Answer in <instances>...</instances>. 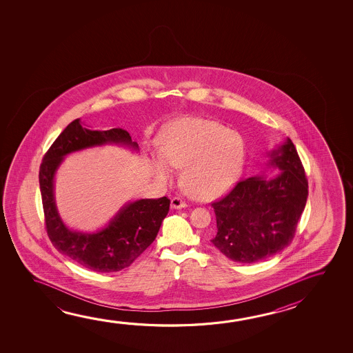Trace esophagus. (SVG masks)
<instances>
[{"label":"esophagus","mask_w":353,"mask_h":353,"mask_svg":"<svg viewBox=\"0 0 353 353\" xmlns=\"http://www.w3.org/2000/svg\"><path fill=\"white\" fill-rule=\"evenodd\" d=\"M187 207V203L183 202L179 196H174L171 199V208L172 209H182Z\"/></svg>","instance_id":"esophagus-1"}]
</instances>
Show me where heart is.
<instances>
[{"label":"heart","instance_id":"obj_1","mask_svg":"<svg viewBox=\"0 0 353 353\" xmlns=\"http://www.w3.org/2000/svg\"><path fill=\"white\" fill-rule=\"evenodd\" d=\"M159 146L160 155L151 160L154 174L166 181L172 176L171 166L183 168L182 185L198 199L223 196L235 185L243 170L241 137L218 121L182 118L162 132Z\"/></svg>","mask_w":353,"mask_h":353}]
</instances>
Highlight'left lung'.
Segmentation results:
<instances>
[{
    "label": "left lung",
    "mask_w": 353,
    "mask_h": 353,
    "mask_svg": "<svg viewBox=\"0 0 353 353\" xmlns=\"http://www.w3.org/2000/svg\"><path fill=\"white\" fill-rule=\"evenodd\" d=\"M268 168L279 174L243 179L214 202L216 235L210 241L228 259L252 263L281 252L292 243L305 208L307 181L292 140L272 150Z\"/></svg>",
    "instance_id": "8db88e82"
}]
</instances>
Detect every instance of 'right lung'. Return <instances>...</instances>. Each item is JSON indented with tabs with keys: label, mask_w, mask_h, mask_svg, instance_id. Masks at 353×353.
Here are the masks:
<instances>
[{
	"label": "right lung",
	"mask_w": 353,
	"mask_h": 353,
	"mask_svg": "<svg viewBox=\"0 0 353 353\" xmlns=\"http://www.w3.org/2000/svg\"><path fill=\"white\" fill-rule=\"evenodd\" d=\"M105 144L124 145L138 150L127 130H91L81 121H71L43 157L39 170L41 202L48 236L60 254L94 272H118L129 267L155 240L170 199H139L124 204L110 223L96 232L71 230L59 215L54 196V177L66 155Z\"/></svg>",
	"instance_id": "1"
}]
</instances>
